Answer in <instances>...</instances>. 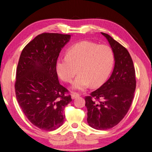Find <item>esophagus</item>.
<instances>
[{
    "mask_svg": "<svg viewBox=\"0 0 152 152\" xmlns=\"http://www.w3.org/2000/svg\"><path fill=\"white\" fill-rule=\"evenodd\" d=\"M80 95L79 94H77V93H73V94H71V98L72 99H75L76 98L78 97Z\"/></svg>",
    "mask_w": 152,
    "mask_h": 152,
    "instance_id": "obj_1",
    "label": "esophagus"
}]
</instances>
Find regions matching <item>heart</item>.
Listing matches in <instances>:
<instances>
[{"instance_id":"obj_1","label":"heart","mask_w":152,"mask_h":152,"mask_svg":"<svg viewBox=\"0 0 152 152\" xmlns=\"http://www.w3.org/2000/svg\"><path fill=\"white\" fill-rule=\"evenodd\" d=\"M114 61V53L109 46L82 41L66 50V57L57 60L56 69L59 78L68 83L72 82L78 69L80 74L72 88L83 91L91 84H102L111 72Z\"/></svg>"}]
</instances>
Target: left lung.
<instances>
[{"label": "left lung", "instance_id": "obj_1", "mask_svg": "<svg viewBox=\"0 0 152 152\" xmlns=\"http://www.w3.org/2000/svg\"><path fill=\"white\" fill-rule=\"evenodd\" d=\"M114 56V67L110 78L85 99L87 121L90 127L106 130L118 125L127 114L136 88L135 70L125 48L104 33Z\"/></svg>", "mask_w": 152, "mask_h": 152}]
</instances>
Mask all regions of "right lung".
Returning a JSON list of instances; mask_svg holds the SVG:
<instances>
[{
    "instance_id": "right-lung-1",
    "label": "right lung",
    "mask_w": 152,
    "mask_h": 152,
    "mask_svg": "<svg viewBox=\"0 0 152 152\" xmlns=\"http://www.w3.org/2000/svg\"><path fill=\"white\" fill-rule=\"evenodd\" d=\"M70 34L42 33L25 46L16 71L15 91L23 112L40 129L53 131L63 124L64 108L72 101L58 80L56 63Z\"/></svg>"
}]
</instances>
